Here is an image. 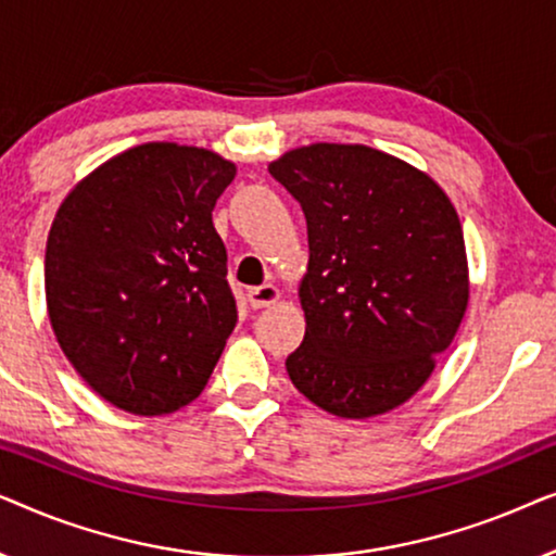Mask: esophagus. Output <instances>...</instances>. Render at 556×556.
<instances>
[{
    "mask_svg": "<svg viewBox=\"0 0 556 556\" xmlns=\"http://www.w3.org/2000/svg\"><path fill=\"white\" fill-rule=\"evenodd\" d=\"M280 299V291L273 283H265V286H255L248 291V303L253 308H265V306H273Z\"/></svg>",
    "mask_w": 556,
    "mask_h": 556,
    "instance_id": "34e87169",
    "label": "esophagus"
}]
</instances>
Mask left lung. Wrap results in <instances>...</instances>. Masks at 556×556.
Listing matches in <instances>:
<instances>
[{"label": "left lung", "mask_w": 556, "mask_h": 556, "mask_svg": "<svg viewBox=\"0 0 556 556\" xmlns=\"http://www.w3.org/2000/svg\"><path fill=\"white\" fill-rule=\"evenodd\" d=\"M268 172L308 227L306 337L288 377L337 417L394 409L428 382L466 314L458 212L428 174L359 143H311Z\"/></svg>", "instance_id": "1"}]
</instances>
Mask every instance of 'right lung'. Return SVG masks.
I'll return each instance as SVG.
<instances>
[{"instance_id":"right-lung-1","label":"right lung","mask_w":556,"mask_h":556,"mask_svg":"<svg viewBox=\"0 0 556 556\" xmlns=\"http://www.w3.org/2000/svg\"><path fill=\"white\" fill-rule=\"evenodd\" d=\"M235 164L207 149L143 143L113 156L60 204L45 250L58 344L111 405L185 407L238 324L212 210Z\"/></svg>"}]
</instances>
